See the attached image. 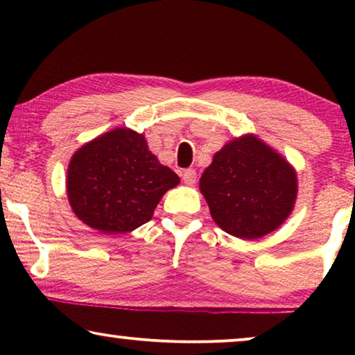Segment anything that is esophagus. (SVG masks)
<instances>
[{
  "label": "esophagus",
  "instance_id": "1",
  "mask_svg": "<svg viewBox=\"0 0 355 355\" xmlns=\"http://www.w3.org/2000/svg\"><path fill=\"white\" fill-rule=\"evenodd\" d=\"M182 181H184V184H187V186H193V184H196V181H197L196 169H192V168L186 169V171L182 173Z\"/></svg>",
  "mask_w": 355,
  "mask_h": 355
}]
</instances>
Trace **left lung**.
<instances>
[{
  "label": "left lung",
  "instance_id": "left-lung-1",
  "mask_svg": "<svg viewBox=\"0 0 355 355\" xmlns=\"http://www.w3.org/2000/svg\"><path fill=\"white\" fill-rule=\"evenodd\" d=\"M297 173L283 155L254 134L223 145L200 178L213 221L239 239H260L294 210Z\"/></svg>",
  "mask_w": 355,
  "mask_h": 355
}]
</instances>
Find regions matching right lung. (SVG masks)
Returning <instances> with one entry per match:
<instances>
[{
	"instance_id": "1",
	"label": "right lung",
	"mask_w": 355,
	"mask_h": 355,
	"mask_svg": "<svg viewBox=\"0 0 355 355\" xmlns=\"http://www.w3.org/2000/svg\"><path fill=\"white\" fill-rule=\"evenodd\" d=\"M181 179L148 150L144 134L116 128L72 155L66 193L74 215L101 234H124L152 220Z\"/></svg>"
}]
</instances>
